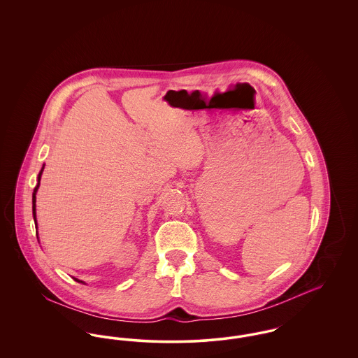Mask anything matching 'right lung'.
Here are the masks:
<instances>
[{
    "label": "right lung",
    "instance_id": "right-lung-1",
    "mask_svg": "<svg viewBox=\"0 0 358 358\" xmlns=\"http://www.w3.org/2000/svg\"><path fill=\"white\" fill-rule=\"evenodd\" d=\"M43 169H44V168H43ZM43 169H41V171H40V174H38V181H40V177H41V173H43ZM37 187H38V185L34 187V197H32V204H34V206H32V209H34V217H36V192H37Z\"/></svg>",
    "mask_w": 358,
    "mask_h": 358
}]
</instances>
